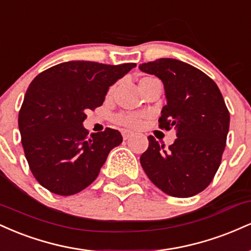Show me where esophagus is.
Here are the masks:
<instances>
[{
  "mask_svg": "<svg viewBox=\"0 0 251 251\" xmlns=\"http://www.w3.org/2000/svg\"><path fill=\"white\" fill-rule=\"evenodd\" d=\"M122 134H123L124 140H127L128 138L131 137V135L133 134V133H132V132H129V131H126V129H125V131H123V132H122Z\"/></svg>",
  "mask_w": 251,
  "mask_h": 251,
  "instance_id": "obj_1",
  "label": "esophagus"
}]
</instances>
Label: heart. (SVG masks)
<instances>
[{
	"instance_id": "obj_1",
	"label": "heart",
	"mask_w": 251,
	"mask_h": 251,
	"mask_svg": "<svg viewBox=\"0 0 251 251\" xmlns=\"http://www.w3.org/2000/svg\"><path fill=\"white\" fill-rule=\"evenodd\" d=\"M146 79H151V77H144L143 80ZM114 87H111L108 91V96H111L112 92H113ZM114 122H116L118 125L124 126V127H127V128H138L140 127L143 123V117L139 116V114H135L132 113V112H123V113H119L118 116L114 118Z\"/></svg>"
}]
</instances>
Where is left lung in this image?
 Wrapping results in <instances>:
<instances>
[{"label":"left lung","mask_w":251,"mask_h":251,"mask_svg":"<svg viewBox=\"0 0 251 251\" xmlns=\"http://www.w3.org/2000/svg\"><path fill=\"white\" fill-rule=\"evenodd\" d=\"M139 70L162 80L166 105L159 127L177 131L169 149L149 135L140 157L150 180L172 197H191L214 179L229 132L230 114L220 88L205 73L176 59L142 63Z\"/></svg>","instance_id":"obj_1"}]
</instances>
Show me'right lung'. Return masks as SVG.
<instances>
[{"label": "right lung", "instance_id": "right-lung-1", "mask_svg": "<svg viewBox=\"0 0 251 251\" xmlns=\"http://www.w3.org/2000/svg\"><path fill=\"white\" fill-rule=\"evenodd\" d=\"M135 66L68 61L31 81L20 109L19 128L25 159L43 188L71 196L97 179L123 137L108 127L88 137L82 125L86 112L101 106L109 86Z\"/></svg>", "mask_w": 251, "mask_h": 251}]
</instances>
